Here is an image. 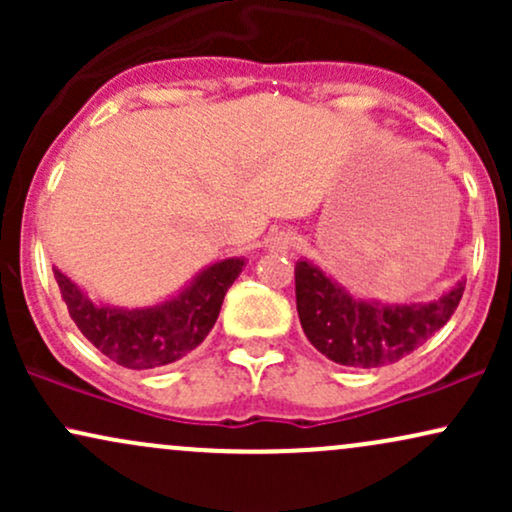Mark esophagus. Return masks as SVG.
<instances>
[{"label": "esophagus", "instance_id": "esophagus-1", "mask_svg": "<svg viewBox=\"0 0 512 512\" xmlns=\"http://www.w3.org/2000/svg\"><path fill=\"white\" fill-rule=\"evenodd\" d=\"M296 243H298V238L293 231H276V233H272V238H269V248H272L274 252H291L293 248H296Z\"/></svg>", "mask_w": 512, "mask_h": 512}]
</instances>
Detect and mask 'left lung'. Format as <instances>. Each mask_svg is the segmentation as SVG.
<instances>
[{
	"label": "left lung",
	"instance_id": "1",
	"mask_svg": "<svg viewBox=\"0 0 512 512\" xmlns=\"http://www.w3.org/2000/svg\"><path fill=\"white\" fill-rule=\"evenodd\" d=\"M464 279L431 303L358 298L310 260L296 262V308L310 344L339 366L380 368L419 349L455 313Z\"/></svg>",
	"mask_w": 512,
	"mask_h": 512
}]
</instances>
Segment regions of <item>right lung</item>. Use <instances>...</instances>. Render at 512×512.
<instances>
[{
    "label": "right lung",
    "mask_w": 512,
    "mask_h": 512,
    "mask_svg": "<svg viewBox=\"0 0 512 512\" xmlns=\"http://www.w3.org/2000/svg\"><path fill=\"white\" fill-rule=\"evenodd\" d=\"M243 267V257L209 264L178 296L146 308L96 303L60 269L52 267V272L69 315L88 342L120 366L146 370L180 361L204 342Z\"/></svg>",
    "instance_id": "1"
}]
</instances>
